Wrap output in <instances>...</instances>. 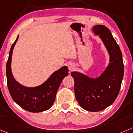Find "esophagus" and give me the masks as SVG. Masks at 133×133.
<instances>
[{"label":"esophagus","instance_id":"1","mask_svg":"<svg viewBox=\"0 0 133 133\" xmlns=\"http://www.w3.org/2000/svg\"><path fill=\"white\" fill-rule=\"evenodd\" d=\"M75 68H76V66L72 63H69L68 65V68L70 71H73L75 69Z\"/></svg>","mask_w":133,"mask_h":133}]
</instances>
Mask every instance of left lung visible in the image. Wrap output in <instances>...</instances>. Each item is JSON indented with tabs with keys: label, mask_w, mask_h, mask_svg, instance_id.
Returning a JSON list of instances; mask_svg holds the SVG:
<instances>
[{
	"label": "left lung",
	"mask_w": 133,
	"mask_h": 133,
	"mask_svg": "<svg viewBox=\"0 0 133 133\" xmlns=\"http://www.w3.org/2000/svg\"><path fill=\"white\" fill-rule=\"evenodd\" d=\"M95 35L102 39L109 54V63L106 70L96 78L78 72H71L74 79V92L81 106L88 111L103 110L114 102L120 91L124 76L122 55L118 45L106 26L93 27Z\"/></svg>",
	"instance_id": "1"
}]
</instances>
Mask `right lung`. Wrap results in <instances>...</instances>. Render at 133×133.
I'll return each instance as SVG.
<instances>
[{"label":"right lung","mask_w":133,"mask_h":133,"mask_svg":"<svg viewBox=\"0 0 133 133\" xmlns=\"http://www.w3.org/2000/svg\"><path fill=\"white\" fill-rule=\"evenodd\" d=\"M18 36L13 43L6 63L7 84L13 101L22 108L32 113L44 111L52 106L56 93L63 79L68 75L66 66L54 72L43 84L36 87H26L18 83L11 72V58L13 48Z\"/></svg>","instance_id":"obj_1"}]
</instances>
